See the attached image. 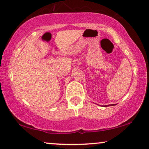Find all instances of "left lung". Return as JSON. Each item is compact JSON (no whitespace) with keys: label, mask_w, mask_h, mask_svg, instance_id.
<instances>
[{"label":"left lung","mask_w":149,"mask_h":149,"mask_svg":"<svg viewBox=\"0 0 149 149\" xmlns=\"http://www.w3.org/2000/svg\"><path fill=\"white\" fill-rule=\"evenodd\" d=\"M116 105V104H110V105H106V106H104V107H107L108 106H115Z\"/></svg>","instance_id":"1"}]
</instances>
